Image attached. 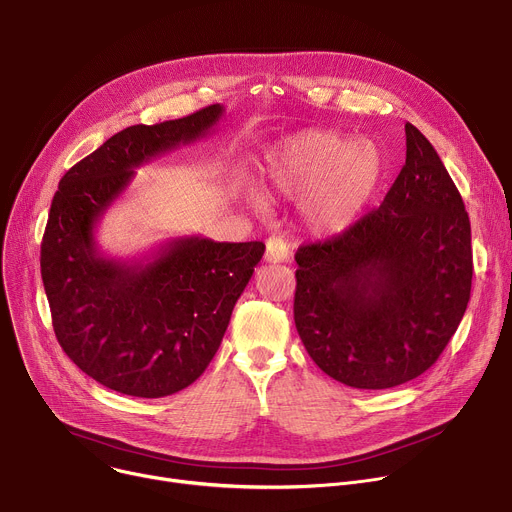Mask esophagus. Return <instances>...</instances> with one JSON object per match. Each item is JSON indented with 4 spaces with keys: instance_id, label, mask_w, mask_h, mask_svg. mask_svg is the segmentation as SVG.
<instances>
[{
    "instance_id": "1",
    "label": "esophagus",
    "mask_w": 512,
    "mask_h": 512,
    "mask_svg": "<svg viewBox=\"0 0 512 512\" xmlns=\"http://www.w3.org/2000/svg\"><path fill=\"white\" fill-rule=\"evenodd\" d=\"M266 262H287L289 260V246L285 240L281 238H270L266 242V254H264Z\"/></svg>"
}]
</instances>
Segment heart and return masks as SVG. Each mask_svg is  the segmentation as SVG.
<instances>
[{
	"label": "heart",
	"mask_w": 512,
	"mask_h": 512,
	"mask_svg": "<svg viewBox=\"0 0 512 512\" xmlns=\"http://www.w3.org/2000/svg\"><path fill=\"white\" fill-rule=\"evenodd\" d=\"M264 170L270 196L303 199V217L313 231L340 233L373 201L383 178V155L371 141L309 129L274 145Z\"/></svg>",
	"instance_id": "heart-1"
}]
</instances>
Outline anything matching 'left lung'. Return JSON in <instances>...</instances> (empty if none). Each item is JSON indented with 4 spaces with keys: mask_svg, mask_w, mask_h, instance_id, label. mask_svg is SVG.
Listing matches in <instances>:
<instances>
[{
    "mask_svg": "<svg viewBox=\"0 0 512 512\" xmlns=\"http://www.w3.org/2000/svg\"><path fill=\"white\" fill-rule=\"evenodd\" d=\"M295 260V326L326 375L387 389L435 365L465 313L474 262L465 205L430 141L406 123V164L379 209Z\"/></svg>",
    "mask_w": 512,
    "mask_h": 512,
    "instance_id": "left-lung-1",
    "label": "left lung"
}]
</instances>
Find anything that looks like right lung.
Instances as JSON below:
<instances>
[{"instance_id": "obj_1", "label": "right lung", "mask_w": 512, "mask_h": 512, "mask_svg": "<svg viewBox=\"0 0 512 512\" xmlns=\"http://www.w3.org/2000/svg\"><path fill=\"white\" fill-rule=\"evenodd\" d=\"M225 108L135 125L112 135L59 182L41 246V274L65 355L108 389L164 398L203 375L262 242L172 238L139 258L106 256L96 227L135 170L209 137Z\"/></svg>"}]
</instances>
